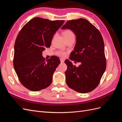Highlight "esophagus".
Returning a JSON list of instances; mask_svg holds the SVG:
<instances>
[{
	"label": "esophagus",
	"mask_w": 122,
	"mask_h": 122,
	"mask_svg": "<svg viewBox=\"0 0 122 122\" xmlns=\"http://www.w3.org/2000/svg\"><path fill=\"white\" fill-rule=\"evenodd\" d=\"M60 61H61V63H64V60H62V58H60Z\"/></svg>",
	"instance_id": "1"
}]
</instances>
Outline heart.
Instances as JSON below:
<instances>
[{
    "label": "heart",
    "instance_id": "obj_1",
    "mask_svg": "<svg viewBox=\"0 0 122 122\" xmlns=\"http://www.w3.org/2000/svg\"><path fill=\"white\" fill-rule=\"evenodd\" d=\"M63 35L66 40L69 39L70 38H75V35L74 34V32L72 30H70V29H67V30H65L63 32ZM57 54L58 56L63 57L66 55V52H64L63 51L61 50L57 51Z\"/></svg>",
    "mask_w": 122,
    "mask_h": 122
}]
</instances>
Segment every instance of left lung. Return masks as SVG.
Segmentation results:
<instances>
[{"label":"left lung","instance_id":"obj_1","mask_svg":"<svg viewBox=\"0 0 122 122\" xmlns=\"http://www.w3.org/2000/svg\"><path fill=\"white\" fill-rule=\"evenodd\" d=\"M67 28L76 36L74 49L69 58L81 62V65L76 67L69 60L65 61L67 65L66 83L78 93H88L98 86L106 68L103 38L95 26L83 18L67 21L61 27Z\"/></svg>","mask_w":122,"mask_h":122}]
</instances>
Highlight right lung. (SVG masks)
Masks as SVG:
<instances>
[{"instance_id":"obj_1","label":"right lung","mask_w":122,"mask_h":122,"mask_svg":"<svg viewBox=\"0 0 122 122\" xmlns=\"http://www.w3.org/2000/svg\"><path fill=\"white\" fill-rule=\"evenodd\" d=\"M64 21L35 17L18 34L14 45V67L20 82L28 90L39 91L52 83L61 61L55 56L45 60L42 52L51 46L53 35Z\"/></svg>"}]
</instances>
